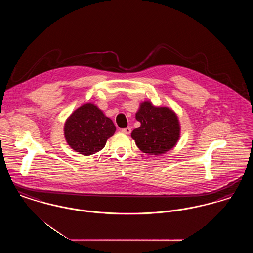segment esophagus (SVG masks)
I'll use <instances>...</instances> for the list:
<instances>
[{
  "label": "esophagus",
  "mask_w": 253,
  "mask_h": 253,
  "mask_svg": "<svg viewBox=\"0 0 253 253\" xmlns=\"http://www.w3.org/2000/svg\"><path fill=\"white\" fill-rule=\"evenodd\" d=\"M121 132H123V133H125V134H130L131 132H132V130H131V128H130V127H127V128L122 129V130H121Z\"/></svg>",
  "instance_id": "34e87169"
}]
</instances>
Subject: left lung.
Wrapping results in <instances>:
<instances>
[{
  "label": "left lung",
  "instance_id": "1",
  "mask_svg": "<svg viewBox=\"0 0 253 253\" xmlns=\"http://www.w3.org/2000/svg\"><path fill=\"white\" fill-rule=\"evenodd\" d=\"M135 120L140 122V127L134 129L131 136L143 153L160 156L177 144L180 123L173 110L155 106L146 100L140 103Z\"/></svg>",
  "mask_w": 253,
  "mask_h": 253
}]
</instances>
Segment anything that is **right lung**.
<instances>
[{"instance_id": "right-lung-1", "label": "right lung", "mask_w": 253, "mask_h": 253, "mask_svg": "<svg viewBox=\"0 0 253 253\" xmlns=\"http://www.w3.org/2000/svg\"><path fill=\"white\" fill-rule=\"evenodd\" d=\"M115 132L114 122L91 102L76 109L67 118L63 128L67 144L84 156H91L102 150Z\"/></svg>"}]
</instances>
